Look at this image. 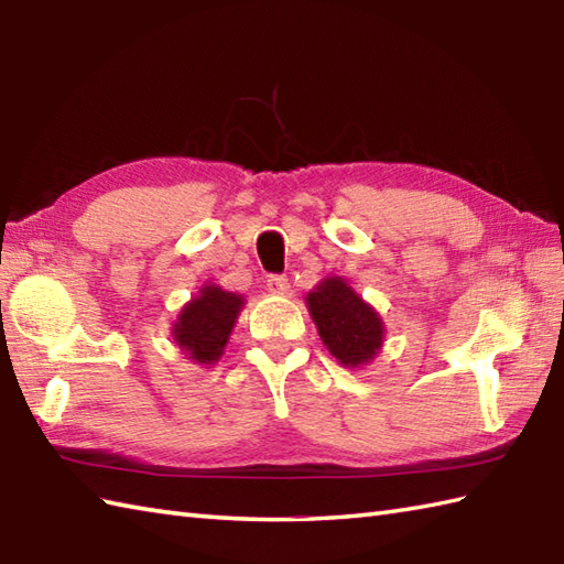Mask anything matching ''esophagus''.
I'll return each instance as SVG.
<instances>
[{
  "mask_svg": "<svg viewBox=\"0 0 564 564\" xmlns=\"http://www.w3.org/2000/svg\"><path fill=\"white\" fill-rule=\"evenodd\" d=\"M267 285H269V291L271 293H275V295H285L291 291V283H289V279H285L283 273H273V275H269L267 279Z\"/></svg>",
  "mask_w": 564,
  "mask_h": 564,
  "instance_id": "esophagus-1",
  "label": "esophagus"
}]
</instances>
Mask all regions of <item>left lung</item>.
I'll use <instances>...</instances> for the list:
<instances>
[{
	"label": "left lung",
	"mask_w": 564,
	"mask_h": 564,
	"mask_svg": "<svg viewBox=\"0 0 564 564\" xmlns=\"http://www.w3.org/2000/svg\"><path fill=\"white\" fill-rule=\"evenodd\" d=\"M322 341L344 366H361L376 356L382 344V322L341 279L322 281L307 295Z\"/></svg>",
	"instance_id": "1"
}]
</instances>
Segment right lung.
Listing matches in <instances>:
<instances>
[{"label":"right lung","mask_w":564,"mask_h":564,"mask_svg":"<svg viewBox=\"0 0 564 564\" xmlns=\"http://www.w3.org/2000/svg\"><path fill=\"white\" fill-rule=\"evenodd\" d=\"M239 307H242V297L225 293L218 285H206L178 315L174 327L176 344L198 364L218 361L235 327Z\"/></svg>","instance_id":"add662e5"}]
</instances>
